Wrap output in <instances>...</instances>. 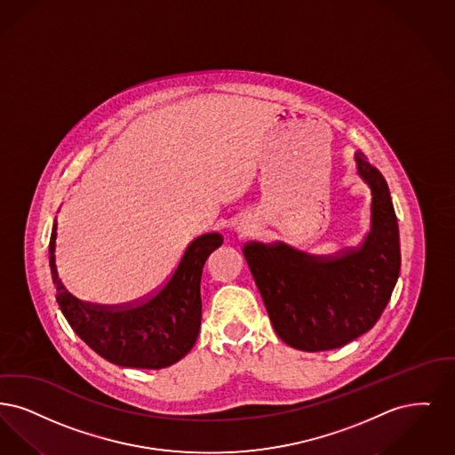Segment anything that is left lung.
<instances>
[{
	"mask_svg": "<svg viewBox=\"0 0 455 455\" xmlns=\"http://www.w3.org/2000/svg\"><path fill=\"white\" fill-rule=\"evenodd\" d=\"M356 175L371 188V229L336 257H313L277 243H248L243 255L278 338L302 352L335 350L367 333L399 277V231L389 187L363 153Z\"/></svg>",
	"mask_w": 455,
	"mask_h": 455,
	"instance_id": "obj_1",
	"label": "left lung"
}]
</instances>
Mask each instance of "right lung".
Returning <instances> with one entry per match:
<instances>
[{"label": "right lung", "instance_id": "right-lung-1", "mask_svg": "<svg viewBox=\"0 0 455 455\" xmlns=\"http://www.w3.org/2000/svg\"><path fill=\"white\" fill-rule=\"evenodd\" d=\"M58 220L49 243V265L60 313L75 333L101 358L125 369H164L187 355L197 341L204 263L222 244L219 233L196 237L170 280L139 302L105 307L83 302L60 282L56 265Z\"/></svg>", "mask_w": 455, "mask_h": 455}]
</instances>
